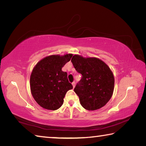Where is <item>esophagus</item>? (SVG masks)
Wrapping results in <instances>:
<instances>
[{
    "label": "esophagus",
    "mask_w": 146,
    "mask_h": 146,
    "mask_svg": "<svg viewBox=\"0 0 146 146\" xmlns=\"http://www.w3.org/2000/svg\"><path fill=\"white\" fill-rule=\"evenodd\" d=\"M75 84H76V82H75V81H74V82H72V85H73V88H75Z\"/></svg>",
    "instance_id": "obj_1"
}]
</instances>
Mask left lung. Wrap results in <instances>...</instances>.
Returning <instances> with one entry per match:
<instances>
[{"instance_id": "obj_1", "label": "left lung", "mask_w": 146, "mask_h": 146, "mask_svg": "<svg viewBox=\"0 0 146 146\" xmlns=\"http://www.w3.org/2000/svg\"><path fill=\"white\" fill-rule=\"evenodd\" d=\"M71 62L76 71L82 76L74 89L80 104L90 111L102 108L111 98L114 90L115 79L110 68L95 57L75 55Z\"/></svg>"}]
</instances>
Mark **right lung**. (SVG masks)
Wrapping results in <instances>:
<instances>
[{
  "instance_id": "add662e5",
  "label": "right lung",
  "mask_w": 146,
  "mask_h": 146,
  "mask_svg": "<svg viewBox=\"0 0 146 146\" xmlns=\"http://www.w3.org/2000/svg\"><path fill=\"white\" fill-rule=\"evenodd\" d=\"M72 56V54H67L46 56L34 67L30 76L31 92L42 108L58 110L63 104L67 91L73 89L67 73L62 70Z\"/></svg>"
}]
</instances>
